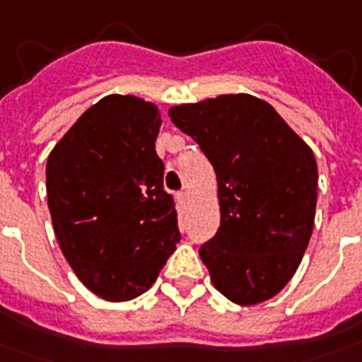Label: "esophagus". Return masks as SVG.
<instances>
[{
	"mask_svg": "<svg viewBox=\"0 0 362 362\" xmlns=\"http://www.w3.org/2000/svg\"><path fill=\"white\" fill-rule=\"evenodd\" d=\"M176 199L180 205H187V201H189V193L187 192H178L176 193Z\"/></svg>",
	"mask_w": 362,
	"mask_h": 362,
	"instance_id": "esophagus-1",
	"label": "esophagus"
}]
</instances>
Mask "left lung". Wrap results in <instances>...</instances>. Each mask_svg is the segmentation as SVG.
<instances>
[{
    "mask_svg": "<svg viewBox=\"0 0 362 362\" xmlns=\"http://www.w3.org/2000/svg\"><path fill=\"white\" fill-rule=\"evenodd\" d=\"M214 167L220 228L199 248L212 285L237 305L279 294L303 258L317 206L313 151L258 96L220 95L169 110Z\"/></svg>",
    "mask_w": 362,
    "mask_h": 362,
    "instance_id": "1",
    "label": "left lung"
}]
</instances>
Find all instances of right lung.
I'll return each mask as SVG.
<instances>
[{
	"label": "right lung",
	"mask_w": 362,
	"mask_h": 362,
	"mask_svg": "<svg viewBox=\"0 0 362 362\" xmlns=\"http://www.w3.org/2000/svg\"><path fill=\"white\" fill-rule=\"evenodd\" d=\"M159 107L110 95L83 112L47 159L52 230L77 279L107 302L144 294L180 241L156 153Z\"/></svg>",
	"instance_id": "1"
}]
</instances>
